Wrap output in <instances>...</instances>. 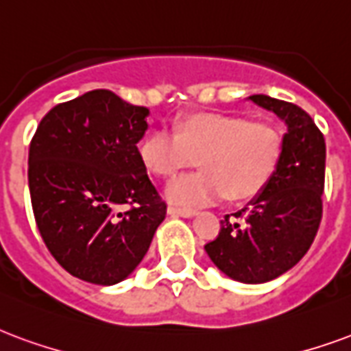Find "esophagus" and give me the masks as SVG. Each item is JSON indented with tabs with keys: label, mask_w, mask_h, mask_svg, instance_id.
<instances>
[{
	"label": "esophagus",
	"mask_w": 351,
	"mask_h": 351,
	"mask_svg": "<svg viewBox=\"0 0 351 351\" xmlns=\"http://www.w3.org/2000/svg\"><path fill=\"white\" fill-rule=\"evenodd\" d=\"M169 215H180V217H191L197 214V210L193 208H180V206H169Z\"/></svg>",
	"instance_id": "obj_1"
}]
</instances>
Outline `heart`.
I'll use <instances>...</instances> for the list:
<instances>
[{"label": "heart", "instance_id": "obj_1", "mask_svg": "<svg viewBox=\"0 0 351 351\" xmlns=\"http://www.w3.org/2000/svg\"><path fill=\"white\" fill-rule=\"evenodd\" d=\"M285 150L282 130L271 121L230 113H191L173 134L156 130L137 143V158L150 175L173 178L197 158L199 173L176 178L165 189L169 202L189 208L219 201H253L268 188Z\"/></svg>", "mask_w": 351, "mask_h": 351}]
</instances>
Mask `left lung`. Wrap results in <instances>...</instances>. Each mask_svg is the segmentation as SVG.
<instances>
[{"label":"left lung","mask_w":351,"mask_h":351,"mask_svg":"<svg viewBox=\"0 0 351 351\" xmlns=\"http://www.w3.org/2000/svg\"><path fill=\"white\" fill-rule=\"evenodd\" d=\"M249 100L287 123L274 180L249 206L225 215L204 249L217 268L240 282L271 281L303 258L322 221L326 141L307 111L266 95Z\"/></svg>","instance_id":"obj_1"}]
</instances>
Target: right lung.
<instances>
[{"instance_id": "add662e5", "label": "right lung", "mask_w": 351, "mask_h": 351, "mask_svg": "<svg viewBox=\"0 0 351 351\" xmlns=\"http://www.w3.org/2000/svg\"><path fill=\"white\" fill-rule=\"evenodd\" d=\"M149 110L108 89L57 104L29 145L38 232L70 275L93 285L126 279L149 251L167 204L137 158Z\"/></svg>"}]
</instances>
